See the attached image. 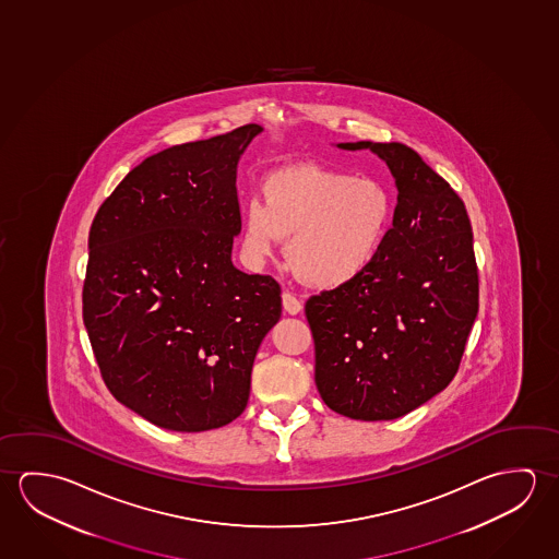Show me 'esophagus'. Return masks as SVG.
<instances>
[{
  "label": "esophagus",
  "instance_id": "34e87169",
  "mask_svg": "<svg viewBox=\"0 0 559 559\" xmlns=\"http://www.w3.org/2000/svg\"><path fill=\"white\" fill-rule=\"evenodd\" d=\"M282 305H284V310L287 314H299L302 310V305L293 293L285 292L282 295Z\"/></svg>",
  "mask_w": 559,
  "mask_h": 559
}]
</instances>
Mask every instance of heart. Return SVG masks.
Instances as JSON below:
<instances>
[{
    "instance_id": "1",
    "label": "heart",
    "mask_w": 559,
    "mask_h": 559,
    "mask_svg": "<svg viewBox=\"0 0 559 559\" xmlns=\"http://www.w3.org/2000/svg\"><path fill=\"white\" fill-rule=\"evenodd\" d=\"M262 204L242 207L240 242L250 262L272 257L282 239L293 274L319 289H342L371 270L381 254L394 202L381 180L322 165L270 173Z\"/></svg>"
}]
</instances>
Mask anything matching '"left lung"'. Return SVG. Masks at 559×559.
I'll return each instance as SVG.
<instances>
[{"label": "left lung", "mask_w": 559, "mask_h": 559, "mask_svg": "<svg viewBox=\"0 0 559 559\" xmlns=\"http://www.w3.org/2000/svg\"><path fill=\"white\" fill-rule=\"evenodd\" d=\"M371 150L399 190L371 270L305 305L314 381L330 409L361 421L406 416L449 386L478 317V266L468 213L451 185L404 143Z\"/></svg>", "instance_id": "obj_1"}]
</instances>
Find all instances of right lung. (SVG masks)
<instances>
[{"label": "right lung", "mask_w": 559, "mask_h": 559, "mask_svg": "<svg viewBox=\"0 0 559 559\" xmlns=\"http://www.w3.org/2000/svg\"><path fill=\"white\" fill-rule=\"evenodd\" d=\"M262 126L173 145L126 175L90 230L83 322L108 390L182 433L245 412L280 285L233 266L237 165Z\"/></svg>", "instance_id": "obj_1"}]
</instances>
